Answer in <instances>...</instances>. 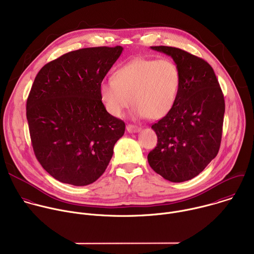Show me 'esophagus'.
<instances>
[{"mask_svg":"<svg viewBox=\"0 0 254 254\" xmlns=\"http://www.w3.org/2000/svg\"><path fill=\"white\" fill-rule=\"evenodd\" d=\"M127 130L128 132H138L140 130V127L133 126V125H127Z\"/></svg>","mask_w":254,"mask_h":254,"instance_id":"1","label":"esophagus"}]
</instances>
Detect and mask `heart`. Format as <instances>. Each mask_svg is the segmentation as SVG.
I'll return each mask as SVG.
<instances>
[{"instance_id": "b5f03b06", "label": "heart", "mask_w": 254, "mask_h": 254, "mask_svg": "<svg viewBox=\"0 0 254 254\" xmlns=\"http://www.w3.org/2000/svg\"><path fill=\"white\" fill-rule=\"evenodd\" d=\"M180 85V70L171 59L136 57L119 67L114 78L103 80L99 94L114 117H122L132 101L135 117L160 120L173 110Z\"/></svg>"}]
</instances>
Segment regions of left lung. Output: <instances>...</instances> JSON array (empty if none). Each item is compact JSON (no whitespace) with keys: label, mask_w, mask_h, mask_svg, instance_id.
<instances>
[{"label":"left lung","mask_w":254,"mask_h":254,"mask_svg":"<svg viewBox=\"0 0 254 254\" xmlns=\"http://www.w3.org/2000/svg\"><path fill=\"white\" fill-rule=\"evenodd\" d=\"M151 48L173 58L181 85L173 110L152 126L158 143L148 162L164 179L184 182L199 175L218 154L224 96L213 68L204 59L175 47Z\"/></svg>","instance_id":"left-lung-1"}]
</instances>
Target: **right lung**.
Listing matches in <instances>:
<instances>
[{"label":"right lung","mask_w":254,"mask_h":254,"mask_svg":"<svg viewBox=\"0 0 254 254\" xmlns=\"http://www.w3.org/2000/svg\"><path fill=\"white\" fill-rule=\"evenodd\" d=\"M124 48L68 52L36 75L26 105L32 147L43 169L62 183L86 186L104 173L125 123L108 114L99 86Z\"/></svg>","instance_id":"add662e5"}]
</instances>
